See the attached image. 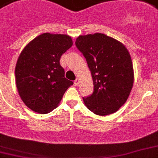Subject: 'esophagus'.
I'll return each instance as SVG.
<instances>
[{
	"label": "esophagus",
	"mask_w": 158,
	"mask_h": 158,
	"mask_svg": "<svg viewBox=\"0 0 158 158\" xmlns=\"http://www.w3.org/2000/svg\"><path fill=\"white\" fill-rule=\"evenodd\" d=\"M78 83H79V80H78L77 78H76V80L74 81V85H75V86L78 85Z\"/></svg>",
	"instance_id": "1"
}]
</instances>
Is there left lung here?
Instances as JSON below:
<instances>
[{"mask_svg": "<svg viewBox=\"0 0 158 158\" xmlns=\"http://www.w3.org/2000/svg\"><path fill=\"white\" fill-rule=\"evenodd\" d=\"M75 44L86 59L93 81L94 92L83 98L85 105L97 115L114 114L126 102L134 83L128 49L100 33L79 36Z\"/></svg>", "mask_w": 158, "mask_h": 158, "instance_id": "left-lung-1", "label": "left lung"}]
</instances>
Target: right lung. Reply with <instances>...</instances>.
<instances>
[{"mask_svg":"<svg viewBox=\"0 0 158 158\" xmlns=\"http://www.w3.org/2000/svg\"><path fill=\"white\" fill-rule=\"evenodd\" d=\"M73 45L66 34L44 33L23 49L15 66L19 95L27 107L48 114L58 106L65 92L73 82L65 77L60 58Z\"/></svg>","mask_w":158,"mask_h":158,"instance_id":"1","label":"right lung"}]
</instances>
